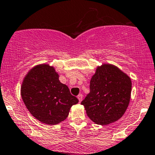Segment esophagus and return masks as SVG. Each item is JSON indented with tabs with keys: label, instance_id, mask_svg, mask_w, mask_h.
Segmentation results:
<instances>
[{
	"label": "esophagus",
	"instance_id": "obj_1",
	"mask_svg": "<svg viewBox=\"0 0 155 155\" xmlns=\"http://www.w3.org/2000/svg\"><path fill=\"white\" fill-rule=\"evenodd\" d=\"M77 98H78V99H79V102H82V94H79V95L77 96Z\"/></svg>",
	"mask_w": 155,
	"mask_h": 155
}]
</instances>
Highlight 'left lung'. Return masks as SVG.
I'll list each match as a JSON object with an SVG mask.
<instances>
[{
	"label": "left lung",
	"instance_id": "8db88e82",
	"mask_svg": "<svg viewBox=\"0 0 155 155\" xmlns=\"http://www.w3.org/2000/svg\"><path fill=\"white\" fill-rule=\"evenodd\" d=\"M131 92V79L116 66L103 64L91 78L90 93L81 104L93 122L108 125L124 114Z\"/></svg>",
	"mask_w": 155,
	"mask_h": 155
}]
</instances>
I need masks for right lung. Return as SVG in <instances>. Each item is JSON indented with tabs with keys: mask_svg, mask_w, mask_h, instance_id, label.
Segmentation results:
<instances>
[{
	"mask_svg": "<svg viewBox=\"0 0 155 155\" xmlns=\"http://www.w3.org/2000/svg\"><path fill=\"white\" fill-rule=\"evenodd\" d=\"M21 93L31 114L46 124H58L64 120L72 105L79 102L68 86L60 82L54 68L48 64L30 70L23 81Z\"/></svg>",
	"mask_w": 155,
	"mask_h": 155,
	"instance_id": "add662e5",
	"label": "right lung"
}]
</instances>
